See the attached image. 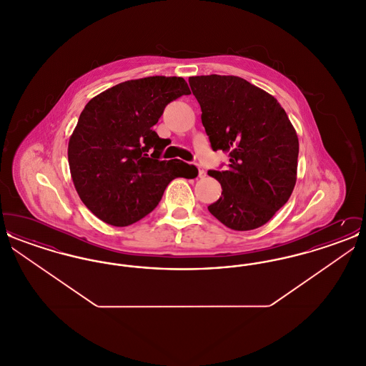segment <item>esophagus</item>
<instances>
[{"mask_svg": "<svg viewBox=\"0 0 366 366\" xmlns=\"http://www.w3.org/2000/svg\"><path fill=\"white\" fill-rule=\"evenodd\" d=\"M197 169H199V177H200V178H203V177L206 175V172H204L203 169H200V167H197Z\"/></svg>", "mask_w": 366, "mask_h": 366, "instance_id": "34e87169", "label": "esophagus"}]
</instances>
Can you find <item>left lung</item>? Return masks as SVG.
<instances>
[{"label":"left lung","instance_id":"8db88e82","mask_svg":"<svg viewBox=\"0 0 366 366\" xmlns=\"http://www.w3.org/2000/svg\"><path fill=\"white\" fill-rule=\"evenodd\" d=\"M211 148L229 154L225 172L209 170L222 196L209 211L233 230L269 222L296 184L299 141L279 102L240 76L189 78Z\"/></svg>","mask_w":366,"mask_h":366}]
</instances>
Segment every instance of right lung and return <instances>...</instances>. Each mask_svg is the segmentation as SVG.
<instances>
[{"mask_svg": "<svg viewBox=\"0 0 366 366\" xmlns=\"http://www.w3.org/2000/svg\"><path fill=\"white\" fill-rule=\"evenodd\" d=\"M189 93L184 78L157 75L109 87L85 105L69 141L71 178L105 224L137 222L170 181L197 170L178 159L159 160L166 139L152 129L166 105Z\"/></svg>", "mask_w": 366, "mask_h": 366, "instance_id": "obj_1", "label": "right lung"}]
</instances>
